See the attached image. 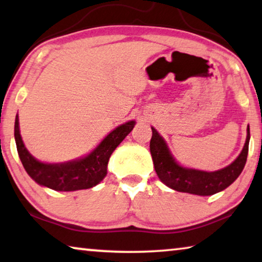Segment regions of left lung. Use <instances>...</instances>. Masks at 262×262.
Segmentation results:
<instances>
[{
    "mask_svg": "<svg viewBox=\"0 0 262 262\" xmlns=\"http://www.w3.org/2000/svg\"><path fill=\"white\" fill-rule=\"evenodd\" d=\"M151 130L150 154L157 176L165 185L180 192L198 196H211L221 192L239 177L246 164L250 143V126L247 127L246 142L240 155L226 168L211 172L182 167L173 159L167 142L159 134V132L152 127Z\"/></svg>",
    "mask_w": 262,
    "mask_h": 262,
    "instance_id": "left-lung-1",
    "label": "left lung"
}]
</instances>
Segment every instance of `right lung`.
<instances>
[{
  "label": "right lung",
  "instance_id": "obj_1",
  "mask_svg": "<svg viewBox=\"0 0 262 262\" xmlns=\"http://www.w3.org/2000/svg\"><path fill=\"white\" fill-rule=\"evenodd\" d=\"M134 126L135 121L133 120L116 127L89 155L66 163H43L28 151L19 133L18 115L15 120V141L20 162L36 183L56 191H76L93 188L106 177L112 152Z\"/></svg>",
  "mask_w": 262,
  "mask_h": 262
}]
</instances>
